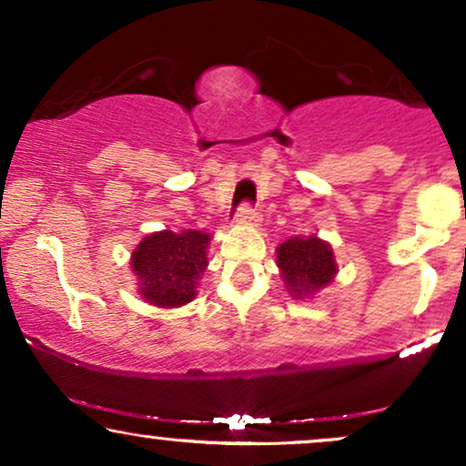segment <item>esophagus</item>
I'll return each instance as SVG.
<instances>
[{
  "label": "esophagus",
  "mask_w": 466,
  "mask_h": 466,
  "mask_svg": "<svg viewBox=\"0 0 466 466\" xmlns=\"http://www.w3.org/2000/svg\"><path fill=\"white\" fill-rule=\"evenodd\" d=\"M258 221L260 215L249 206H240L237 217H234V223H237V226H258Z\"/></svg>",
  "instance_id": "obj_1"
}]
</instances>
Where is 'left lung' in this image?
Instances as JSON below:
<instances>
[{
  "label": "left lung",
  "mask_w": 466,
  "mask_h": 466,
  "mask_svg": "<svg viewBox=\"0 0 466 466\" xmlns=\"http://www.w3.org/2000/svg\"><path fill=\"white\" fill-rule=\"evenodd\" d=\"M276 263L280 278L293 300H313L337 276L333 245L311 237H291L276 248Z\"/></svg>",
  "instance_id": "8db88e82"
}]
</instances>
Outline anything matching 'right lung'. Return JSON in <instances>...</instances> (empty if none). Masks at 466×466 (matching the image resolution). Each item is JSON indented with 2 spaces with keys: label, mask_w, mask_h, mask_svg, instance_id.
<instances>
[{
  "label": "right lung",
  "mask_w": 466,
  "mask_h": 466,
  "mask_svg": "<svg viewBox=\"0 0 466 466\" xmlns=\"http://www.w3.org/2000/svg\"><path fill=\"white\" fill-rule=\"evenodd\" d=\"M212 237L201 229H162L131 251L137 296L157 309H179L197 298Z\"/></svg>",
  "instance_id": "1"
}]
</instances>
